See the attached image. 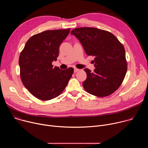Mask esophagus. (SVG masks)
<instances>
[{
    "instance_id": "obj_1",
    "label": "esophagus",
    "mask_w": 148,
    "mask_h": 148,
    "mask_svg": "<svg viewBox=\"0 0 148 148\" xmlns=\"http://www.w3.org/2000/svg\"><path fill=\"white\" fill-rule=\"evenodd\" d=\"M79 70L78 69H77V68H75L74 69V73H76V72H77V71H78Z\"/></svg>"
}]
</instances>
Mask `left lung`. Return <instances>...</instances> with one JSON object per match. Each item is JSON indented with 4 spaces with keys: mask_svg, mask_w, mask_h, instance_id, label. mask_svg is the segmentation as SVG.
Instances as JSON below:
<instances>
[{
    "mask_svg": "<svg viewBox=\"0 0 148 148\" xmlns=\"http://www.w3.org/2000/svg\"><path fill=\"white\" fill-rule=\"evenodd\" d=\"M71 34L79 40L88 56L95 57L94 72L84 69L87 77L82 83L84 88L99 97L112 94L127 71L123 46L111 33L94 27L76 28Z\"/></svg>",
    "mask_w": 148,
    "mask_h": 148,
    "instance_id": "left-lung-1",
    "label": "left lung"
}]
</instances>
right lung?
<instances>
[{"label":"right lung","instance_id":"obj_1","mask_svg":"<svg viewBox=\"0 0 148 148\" xmlns=\"http://www.w3.org/2000/svg\"><path fill=\"white\" fill-rule=\"evenodd\" d=\"M70 29L46 30L31 37L21 52L18 64L24 86L35 97L47 101L65 89L74 72L72 67L61 70L51 63L58 56L59 47Z\"/></svg>","mask_w":148,"mask_h":148}]
</instances>
